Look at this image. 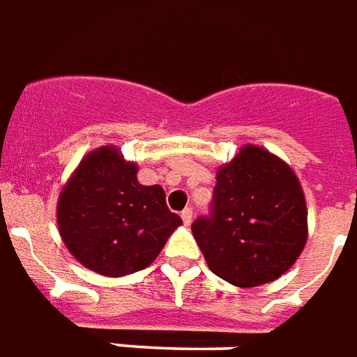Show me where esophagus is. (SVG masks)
I'll return each mask as SVG.
<instances>
[{"label": "esophagus", "mask_w": 357, "mask_h": 357, "mask_svg": "<svg viewBox=\"0 0 357 357\" xmlns=\"http://www.w3.org/2000/svg\"><path fill=\"white\" fill-rule=\"evenodd\" d=\"M181 219H183V223H185V225H191V221H192V208H185V210L181 212Z\"/></svg>", "instance_id": "1"}]
</instances>
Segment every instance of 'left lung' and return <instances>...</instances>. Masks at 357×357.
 <instances>
[{
    "label": "left lung",
    "mask_w": 357,
    "mask_h": 357,
    "mask_svg": "<svg viewBox=\"0 0 357 357\" xmlns=\"http://www.w3.org/2000/svg\"><path fill=\"white\" fill-rule=\"evenodd\" d=\"M215 179L210 215L191 225L210 271L238 287L280 278L308 236L297 176L273 153L245 145Z\"/></svg>",
    "instance_id": "8db88e82"
}]
</instances>
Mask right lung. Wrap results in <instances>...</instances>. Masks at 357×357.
Wrapping results in <instances>:
<instances>
[{
    "label": "right lung",
    "instance_id": "obj_1",
    "mask_svg": "<svg viewBox=\"0 0 357 357\" xmlns=\"http://www.w3.org/2000/svg\"><path fill=\"white\" fill-rule=\"evenodd\" d=\"M138 166L117 147L89 153L60 192L58 231L66 248L102 276L138 273L157 259L181 218L160 185H142Z\"/></svg>",
    "mask_w": 357,
    "mask_h": 357
}]
</instances>
